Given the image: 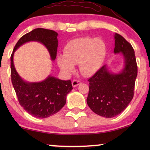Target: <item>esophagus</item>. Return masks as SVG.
I'll return each instance as SVG.
<instances>
[{
    "label": "esophagus",
    "instance_id": "1",
    "mask_svg": "<svg viewBox=\"0 0 150 150\" xmlns=\"http://www.w3.org/2000/svg\"><path fill=\"white\" fill-rule=\"evenodd\" d=\"M71 84H72L73 87H77L78 85H79L80 84H81V81H79V80H74V81H72V83H71Z\"/></svg>",
    "mask_w": 150,
    "mask_h": 150
}]
</instances>
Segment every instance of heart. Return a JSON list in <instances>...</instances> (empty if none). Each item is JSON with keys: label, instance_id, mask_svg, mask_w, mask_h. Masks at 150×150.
<instances>
[{"label": "heart", "instance_id": "obj_1", "mask_svg": "<svg viewBox=\"0 0 150 150\" xmlns=\"http://www.w3.org/2000/svg\"><path fill=\"white\" fill-rule=\"evenodd\" d=\"M106 54V45L100 38L83 37L72 40L63 49V55L57 57V65L65 74L75 70L79 64L80 71L85 76H92L100 69Z\"/></svg>", "mask_w": 150, "mask_h": 150}]
</instances>
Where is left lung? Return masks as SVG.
<instances>
[{
  "mask_svg": "<svg viewBox=\"0 0 150 150\" xmlns=\"http://www.w3.org/2000/svg\"><path fill=\"white\" fill-rule=\"evenodd\" d=\"M114 39V53H122L124 68L120 73L114 74L104 65L88 80V106L95 113L107 118L118 115L126 109L133 98L137 76V64L132 46L117 33L115 34Z\"/></svg>",
  "mask_w": 150,
  "mask_h": 150,
  "instance_id": "8db88e82",
  "label": "left lung"
}]
</instances>
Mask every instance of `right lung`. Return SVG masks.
<instances>
[{"mask_svg":"<svg viewBox=\"0 0 150 150\" xmlns=\"http://www.w3.org/2000/svg\"><path fill=\"white\" fill-rule=\"evenodd\" d=\"M58 33L52 30L38 28L22 37L16 44L11 56V82L18 101L24 109L38 118H46L57 113L66 103V96L71 90L70 80L62 81L48 76L38 83L24 81L13 64V54L22 45L28 42H38L44 44L52 61L56 59L58 47Z\"/></svg>","mask_w":150,"mask_h":150,"instance_id":"add662e5","label":"right lung"}]
</instances>
